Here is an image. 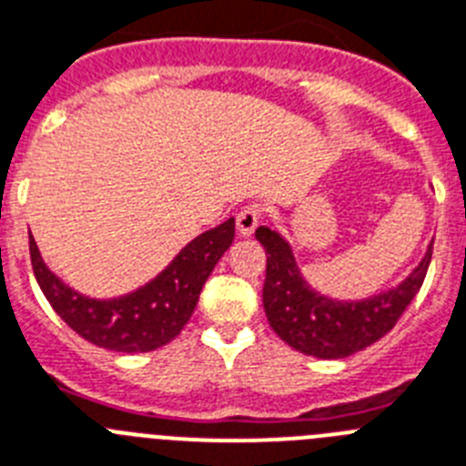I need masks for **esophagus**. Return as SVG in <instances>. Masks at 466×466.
Here are the masks:
<instances>
[{"label":"esophagus","instance_id":"34e87169","mask_svg":"<svg viewBox=\"0 0 466 466\" xmlns=\"http://www.w3.org/2000/svg\"><path fill=\"white\" fill-rule=\"evenodd\" d=\"M258 225H260V208L258 206H244L237 213V229H239L241 237H251Z\"/></svg>","mask_w":466,"mask_h":466}]
</instances>
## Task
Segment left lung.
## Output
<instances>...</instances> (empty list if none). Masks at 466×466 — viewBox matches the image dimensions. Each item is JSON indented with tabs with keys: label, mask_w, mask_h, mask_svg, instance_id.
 Returning <instances> with one entry per match:
<instances>
[{
	"label": "left lung",
	"mask_w": 466,
	"mask_h": 466,
	"mask_svg": "<svg viewBox=\"0 0 466 466\" xmlns=\"http://www.w3.org/2000/svg\"><path fill=\"white\" fill-rule=\"evenodd\" d=\"M256 239L268 253L263 306L269 327L291 348L322 360L348 358L389 334L421 289L433 251L429 244L398 287L362 300H336L303 279L291 244L279 232L258 227Z\"/></svg>",
	"instance_id": "left-lung-1"
}]
</instances>
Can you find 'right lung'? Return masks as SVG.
Wrapping results in <instances>:
<instances>
[{
	"label": "right lung",
	"mask_w": 466,
	"mask_h": 466,
	"mask_svg": "<svg viewBox=\"0 0 466 466\" xmlns=\"http://www.w3.org/2000/svg\"><path fill=\"white\" fill-rule=\"evenodd\" d=\"M232 241L234 218H229L191 239L148 284L118 299H89L70 289L46 268L33 234L30 260L42 293L70 329L106 350L148 353L185 329L203 284Z\"/></svg>",
	"instance_id": "1"
}]
</instances>
